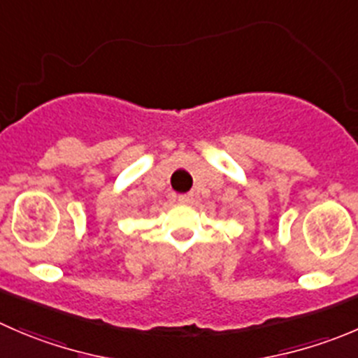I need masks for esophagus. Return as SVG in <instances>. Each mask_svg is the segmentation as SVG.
Segmentation results:
<instances>
[{
	"label": "esophagus",
	"instance_id": "1",
	"mask_svg": "<svg viewBox=\"0 0 358 358\" xmlns=\"http://www.w3.org/2000/svg\"><path fill=\"white\" fill-rule=\"evenodd\" d=\"M192 194H182V196H178V201L180 203H192Z\"/></svg>",
	"mask_w": 358,
	"mask_h": 358
}]
</instances>
